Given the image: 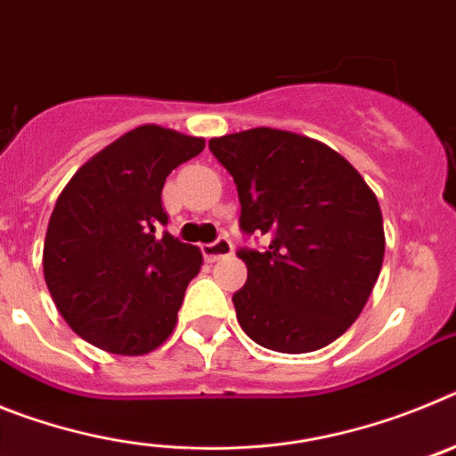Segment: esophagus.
Wrapping results in <instances>:
<instances>
[{
	"label": "esophagus",
	"mask_w": 456,
	"mask_h": 456,
	"mask_svg": "<svg viewBox=\"0 0 456 456\" xmlns=\"http://www.w3.org/2000/svg\"><path fill=\"white\" fill-rule=\"evenodd\" d=\"M203 256L208 263H216L221 257L232 256V241L228 240V237H219V240H215L212 244H205Z\"/></svg>",
	"instance_id": "esophagus-1"
}]
</instances>
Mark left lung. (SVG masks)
<instances>
[{
  "label": "left lung",
  "instance_id": "8db88e82",
  "mask_svg": "<svg viewBox=\"0 0 456 456\" xmlns=\"http://www.w3.org/2000/svg\"><path fill=\"white\" fill-rule=\"evenodd\" d=\"M240 193V228L269 235L240 248L247 285L237 322L260 347L305 354L331 345L368 304L384 263L381 208L333 148L294 132L253 127L209 139Z\"/></svg>",
  "mask_w": 456,
  "mask_h": 456
}]
</instances>
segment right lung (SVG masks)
<instances>
[{
    "label": "right lung",
    "mask_w": 456,
    "mask_h": 456,
    "mask_svg": "<svg viewBox=\"0 0 456 456\" xmlns=\"http://www.w3.org/2000/svg\"><path fill=\"white\" fill-rule=\"evenodd\" d=\"M203 148L199 136L141 125L91 157L56 200L45 283L68 326L95 347L141 356L175 329L203 256L162 231V189Z\"/></svg>",
    "instance_id": "1"
}]
</instances>
